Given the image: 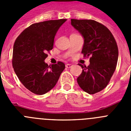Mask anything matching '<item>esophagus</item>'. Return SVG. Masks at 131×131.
Wrapping results in <instances>:
<instances>
[{"mask_svg": "<svg viewBox=\"0 0 131 131\" xmlns=\"http://www.w3.org/2000/svg\"><path fill=\"white\" fill-rule=\"evenodd\" d=\"M73 66L71 64H69V63H68V64H66V67L67 68H71V67H72Z\"/></svg>", "mask_w": 131, "mask_h": 131, "instance_id": "esophagus-1", "label": "esophagus"}]
</instances>
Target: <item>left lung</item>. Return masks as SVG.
I'll use <instances>...</instances> for the list:
<instances>
[{
	"instance_id": "left-lung-1",
	"label": "left lung",
	"mask_w": 131,
	"mask_h": 131,
	"mask_svg": "<svg viewBox=\"0 0 131 131\" xmlns=\"http://www.w3.org/2000/svg\"><path fill=\"white\" fill-rule=\"evenodd\" d=\"M71 24L84 37L81 53L90 58V65L81 66L77 78L84 92L94 94L107 86L115 71L118 60V47L111 31L105 25L92 19H71Z\"/></svg>"
}]
</instances>
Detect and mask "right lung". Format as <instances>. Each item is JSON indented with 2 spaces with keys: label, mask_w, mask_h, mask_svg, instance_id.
Here are the masks:
<instances>
[{
  "label": "right lung",
  "mask_w": 131,
  "mask_h": 131,
  "mask_svg": "<svg viewBox=\"0 0 131 131\" xmlns=\"http://www.w3.org/2000/svg\"><path fill=\"white\" fill-rule=\"evenodd\" d=\"M66 19L35 23L21 33L16 39L12 54V66L21 83L31 92L42 95L57 83L65 69L58 62L48 66L45 62L53 48L55 35Z\"/></svg>",
  "instance_id": "add662e5"
}]
</instances>
